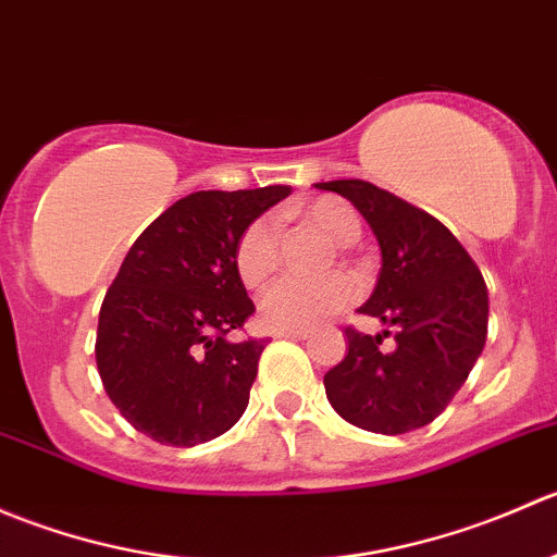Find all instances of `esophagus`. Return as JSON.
Masks as SVG:
<instances>
[{"label": "esophagus", "instance_id": "34e87169", "mask_svg": "<svg viewBox=\"0 0 557 557\" xmlns=\"http://www.w3.org/2000/svg\"><path fill=\"white\" fill-rule=\"evenodd\" d=\"M274 336H283V339H307L310 331L307 329H294V331H274Z\"/></svg>", "mask_w": 557, "mask_h": 557}]
</instances>
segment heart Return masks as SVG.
I'll return each mask as SVG.
<instances>
[{"label":"heart","instance_id":"b5f03b06","mask_svg":"<svg viewBox=\"0 0 557 557\" xmlns=\"http://www.w3.org/2000/svg\"><path fill=\"white\" fill-rule=\"evenodd\" d=\"M296 221L323 234L331 245L347 247L361 237V221L350 205L334 196H320L294 210ZM280 263V245L272 223L267 218L250 221L234 245V272L245 288H263L274 277ZM352 283L345 274H331L323 280L285 277L263 294L258 314L267 329L294 331L310 329L318 320L339 312L352 299Z\"/></svg>","mask_w":557,"mask_h":557}]
</instances>
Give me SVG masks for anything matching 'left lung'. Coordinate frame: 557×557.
Returning a JSON list of instances; mask_svg holds the SVG:
<instances>
[{
    "instance_id": "left-lung-1",
    "label": "left lung",
    "mask_w": 557,
    "mask_h": 557,
    "mask_svg": "<svg viewBox=\"0 0 557 557\" xmlns=\"http://www.w3.org/2000/svg\"><path fill=\"white\" fill-rule=\"evenodd\" d=\"M367 218L383 252L374 294L358 312L393 329V350L347 329V356L323 377L331 407L363 431L407 434L445 412L487 336V285L445 223L367 180H331Z\"/></svg>"
}]
</instances>
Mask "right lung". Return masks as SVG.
<instances>
[{
  "instance_id": "right-lung-1",
  "label": "right lung",
  "mask_w": 557,
  "mask_h": 557,
  "mask_svg": "<svg viewBox=\"0 0 557 557\" xmlns=\"http://www.w3.org/2000/svg\"><path fill=\"white\" fill-rule=\"evenodd\" d=\"M288 194V185L196 190L123 258L99 312L97 369L110 401L153 442L194 447L243 418L267 345L228 339L256 312L234 245Z\"/></svg>"
}]
</instances>
